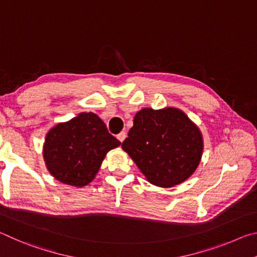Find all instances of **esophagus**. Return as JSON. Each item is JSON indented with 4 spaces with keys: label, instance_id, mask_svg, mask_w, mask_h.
I'll list each match as a JSON object with an SVG mask.
<instances>
[{
    "label": "esophagus",
    "instance_id": "1",
    "mask_svg": "<svg viewBox=\"0 0 257 257\" xmlns=\"http://www.w3.org/2000/svg\"><path fill=\"white\" fill-rule=\"evenodd\" d=\"M125 137H127V135H125L124 132H121V133L118 135V136H116V138H118L121 143H122V142L124 141Z\"/></svg>",
    "mask_w": 257,
    "mask_h": 257
}]
</instances>
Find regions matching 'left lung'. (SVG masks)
Instances as JSON below:
<instances>
[{"label": "left lung", "instance_id": "1", "mask_svg": "<svg viewBox=\"0 0 257 257\" xmlns=\"http://www.w3.org/2000/svg\"><path fill=\"white\" fill-rule=\"evenodd\" d=\"M201 130L176 107L136 113L122 150L151 184L173 187L188 179L203 154Z\"/></svg>", "mask_w": 257, "mask_h": 257}]
</instances>
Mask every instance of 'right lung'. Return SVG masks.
<instances>
[{
    "label": "right lung",
    "mask_w": 257,
    "mask_h": 257,
    "mask_svg": "<svg viewBox=\"0 0 257 257\" xmlns=\"http://www.w3.org/2000/svg\"><path fill=\"white\" fill-rule=\"evenodd\" d=\"M120 144L95 113L81 112L50 129L43 146V158L56 180L84 187L97 175L107 152Z\"/></svg>",
    "instance_id": "1"
}]
</instances>
